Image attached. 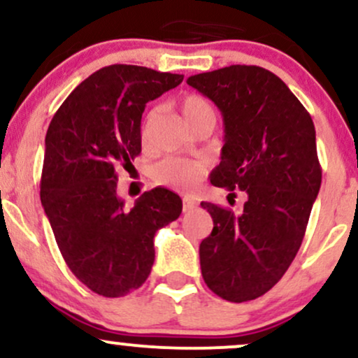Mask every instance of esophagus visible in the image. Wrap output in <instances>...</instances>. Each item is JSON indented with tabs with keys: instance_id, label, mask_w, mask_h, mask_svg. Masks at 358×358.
<instances>
[{
	"instance_id": "1",
	"label": "esophagus",
	"mask_w": 358,
	"mask_h": 358,
	"mask_svg": "<svg viewBox=\"0 0 358 358\" xmlns=\"http://www.w3.org/2000/svg\"><path fill=\"white\" fill-rule=\"evenodd\" d=\"M196 207V202L192 199H183V212H190Z\"/></svg>"
}]
</instances>
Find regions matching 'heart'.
Here are the masks:
<instances>
[{"label":"heart","instance_id":"b5f03b06","mask_svg":"<svg viewBox=\"0 0 358 358\" xmlns=\"http://www.w3.org/2000/svg\"><path fill=\"white\" fill-rule=\"evenodd\" d=\"M180 109L185 121L188 122V126L192 129H196L199 126H202L203 122H215V113L205 97L199 96V94H188L185 96L182 102H180ZM158 116V109H151L148 113V116L143 122V131L141 136L143 141L150 134L151 126H153L155 119ZM205 176V166L202 163L196 162H188V159L182 158H166L162 163L155 166L153 170V180L158 185L163 187L175 188L180 192H192L199 187V183L202 182Z\"/></svg>","mask_w":358,"mask_h":358}]
</instances>
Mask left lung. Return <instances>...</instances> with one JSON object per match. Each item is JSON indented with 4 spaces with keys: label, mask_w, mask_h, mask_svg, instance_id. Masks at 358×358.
Returning a JSON list of instances; mask_svg holds the SVG:
<instances>
[{
    "label": "left lung",
    "mask_w": 358,
    "mask_h": 358,
    "mask_svg": "<svg viewBox=\"0 0 358 358\" xmlns=\"http://www.w3.org/2000/svg\"><path fill=\"white\" fill-rule=\"evenodd\" d=\"M187 84L224 117L212 185L245 195L239 215L200 203L213 220L200 244L203 281L227 301H250L282 278L305 237L322 185L313 119L285 82L256 65L196 73Z\"/></svg>",
    "instance_id": "left-lung-1"
}]
</instances>
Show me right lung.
I'll list each match as a JSON object with an SVG mask.
<instances>
[{
	"instance_id": "add662e5",
	"label": "right lung",
	"mask_w": 358,
	"mask_h": 358,
	"mask_svg": "<svg viewBox=\"0 0 358 358\" xmlns=\"http://www.w3.org/2000/svg\"><path fill=\"white\" fill-rule=\"evenodd\" d=\"M182 80L109 65L80 82L48 126L40 199L67 266L101 296H124L146 281L155 234L182 213V199L166 188L145 192L131 210L116 193V168L141 153L146 102Z\"/></svg>"
}]
</instances>
